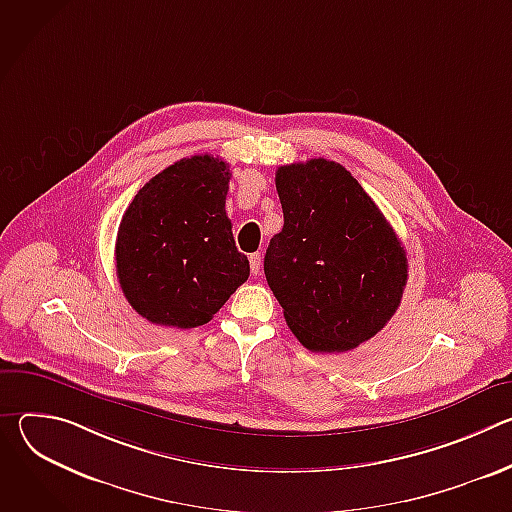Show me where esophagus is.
<instances>
[{"instance_id":"34e87169","label":"esophagus","mask_w":512,"mask_h":512,"mask_svg":"<svg viewBox=\"0 0 512 512\" xmlns=\"http://www.w3.org/2000/svg\"><path fill=\"white\" fill-rule=\"evenodd\" d=\"M249 263H251V273L257 275L261 271V253H253L249 257Z\"/></svg>"}]
</instances>
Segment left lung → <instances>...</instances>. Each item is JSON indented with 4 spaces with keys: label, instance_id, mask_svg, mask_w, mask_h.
I'll list each match as a JSON object with an SVG mask.
<instances>
[{
    "label": "left lung",
    "instance_id": "8db88e82",
    "mask_svg": "<svg viewBox=\"0 0 512 512\" xmlns=\"http://www.w3.org/2000/svg\"><path fill=\"white\" fill-rule=\"evenodd\" d=\"M283 229L265 253V277L285 322L312 352H346L397 312L407 255L352 174L330 160L281 166Z\"/></svg>",
    "mask_w": 512,
    "mask_h": 512
}]
</instances>
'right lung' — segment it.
Segmentation results:
<instances>
[{
    "label": "right lung",
    "mask_w": 512,
    "mask_h": 512,
    "mask_svg": "<svg viewBox=\"0 0 512 512\" xmlns=\"http://www.w3.org/2000/svg\"><path fill=\"white\" fill-rule=\"evenodd\" d=\"M229 164L184 158L127 206L115 243L117 277L131 308L152 324L196 328L249 277L225 210Z\"/></svg>",
    "instance_id": "obj_1"
}]
</instances>
